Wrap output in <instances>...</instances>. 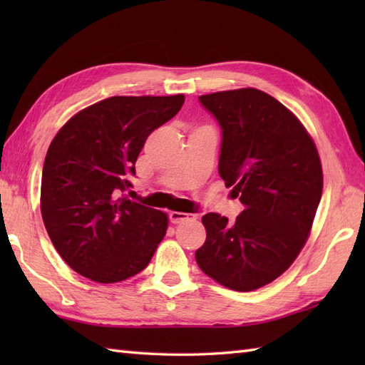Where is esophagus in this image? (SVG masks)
<instances>
[{"label":"esophagus","mask_w":365,"mask_h":365,"mask_svg":"<svg viewBox=\"0 0 365 365\" xmlns=\"http://www.w3.org/2000/svg\"><path fill=\"white\" fill-rule=\"evenodd\" d=\"M169 220H170V222H174V224H180L183 221H188V220H196V215L182 213V212H170Z\"/></svg>","instance_id":"esophagus-1"}]
</instances>
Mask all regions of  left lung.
<instances>
[{
  "label": "left lung",
  "instance_id": "1",
  "mask_svg": "<svg viewBox=\"0 0 365 365\" xmlns=\"http://www.w3.org/2000/svg\"><path fill=\"white\" fill-rule=\"evenodd\" d=\"M199 102L220 123V175L245 210L234 222L202 216L196 262L227 289L251 292L281 276L304 246L322 199L320 157L301 122L265 92L224 91Z\"/></svg>",
  "mask_w": 365,
  "mask_h": 365
}]
</instances>
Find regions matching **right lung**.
<instances>
[{
  "label": "right lung",
  "mask_w": 365,
  "mask_h": 365,
  "mask_svg": "<svg viewBox=\"0 0 365 365\" xmlns=\"http://www.w3.org/2000/svg\"><path fill=\"white\" fill-rule=\"evenodd\" d=\"M182 94L110 97L75 114L46 152L41 212L61 257L113 284L149 265L168 216L123 196L147 136L180 111Z\"/></svg>",
  "instance_id": "add662e5"
}]
</instances>
